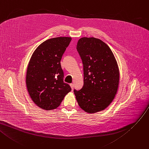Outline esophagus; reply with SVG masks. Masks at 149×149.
<instances>
[{
    "mask_svg": "<svg viewBox=\"0 0 149 149\" xmlns=\"http://www.w3.org/2000/svg\"><path fill=\"white\" fill-rule=\"evenodd\" d=\"M70 86H71V87L72 88V90L73 91V89H74V84H70Z\"/></svg>",
    "mask_w": 149,
    "mask_h": 149,
    "instance_id": "1",
    "label": "esophagus"
}]
</instances>
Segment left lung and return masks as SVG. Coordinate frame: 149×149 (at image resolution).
I'll use <instances>...</instances> for the list:
<instances>
[{"label":"left lung","instance_id":"obj_1","mask_svg":"<svg viewBox=\"0 0 149 149\" xmlns=\"http://www.w3.org/2000/svg\"><path fill=\"white\" fill-rule=\"evenodd\" d=\"M77 49L83 64L84 85L74 90L77 102L88 113L102 111L113 101L119 84L120 73L116 58L101 39L83 37Z\"/></svg>","mask_w":149,"mask_h":149}]
</instances>
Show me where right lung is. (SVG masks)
Segmentation results:
<instances>
[{"mask_svg":"<svg viewBox=\"0 0 149 149\" xmlns=\"http://www.w3.org/2000/svg\"><path fill=\"white\" fill-rule=\"evenodd\" d=\"M71 37H57L39 45L30 59L26 83L33 102L45 110L57 108L71 91L63 82L61 61L70 43Z\"/></svg>","mask_w":149,"mask_h":149,"instance_id":"right-lung-1","label":"right lung"}]
</instances>
